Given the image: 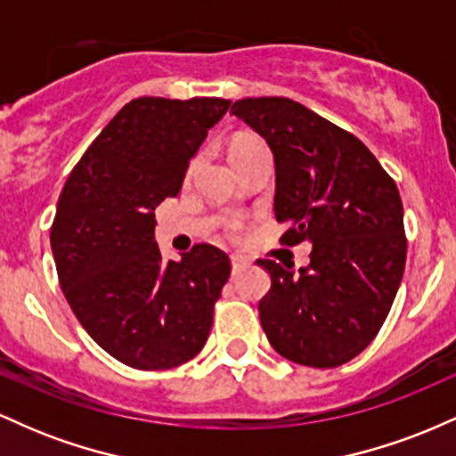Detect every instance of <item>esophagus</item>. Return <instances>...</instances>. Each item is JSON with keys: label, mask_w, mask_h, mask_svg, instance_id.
Returning a JSON list of instances; mask_svg holds the SVG:
<instances>
[{"label": "esophagus", "mask_w": 456, "mask_h": 456, "mask_svg": "<svg viewBox=\"0 0 456 456\" xmlns=\"http://www.w3.org/2000/svg\"><path fill=\"white\" fill-rule=\"evenodd\" d=\"M246 264H248V261L244 257H240V255H232V274L238 276L240 272L246 268Z\"/></svg>", "instance_id": "esophagus-1"}]
</instances>
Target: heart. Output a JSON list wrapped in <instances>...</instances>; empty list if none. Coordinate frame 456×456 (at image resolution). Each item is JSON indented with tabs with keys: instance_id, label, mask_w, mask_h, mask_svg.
Listing matches in <instances>:
<instances>
[{
	"instance_id": "obj_1",
	"label": "heart",
	"mask_w": 456,
	"mask_h": 456,
	"mask_svg": "<svg viewBox=\"0 0 456 456\" xmlns=\"http://www.w3.org/2000/svg\"><path fill=\"white\" fill-rule=\"evenodd\" d=\"M257 143H261V141L253 139V137H238V139H235L233 143H232V154H233V151L244 150V148H250V145H257ZM195 165H197V159H192L191 165H188V174H192V169H195ZM240 224H242V218L235 216V214H227V216H223V227L227 229V232H238Z\"/></svg>"
}]
</instances>
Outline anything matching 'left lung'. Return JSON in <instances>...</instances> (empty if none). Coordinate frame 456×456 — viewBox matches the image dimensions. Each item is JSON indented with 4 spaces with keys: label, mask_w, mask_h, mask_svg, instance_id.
<instances>
[{
    "label": "left lung",
    "mask_w": 456,
    "mask_h": 456,
    "mask_svg": "<svg viewBox=\"0 0 456 456\" xmlns=\"http://www.w3.org/2000/svg\"><path fill=\"white\" fill-rule=\"evenodd\" d=\"M232 113L274 154L281 242L313 244L300 272L259 259L272 279L259 302L265 337L291 362H349L378 337L405 270L399 188L362 141L305 104L244 98Z\"/></svg>",
    "instance_id": "1"
}]
</instances>
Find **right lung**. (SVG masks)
I'll list each match as a JSON object with an SVG mask.
<instances>
[{
    "label": "right lung",
    "mask_w": 456,
    "mask_h": 456,
    "mask_svg": "<svg viewBox=\"0 0 456 456\" xmlns=\"http://www.w3.org/2000/svg\"><path fill=\"white\" fill-rule=\"evenodd\" d=\"M232 101L134 98L119 109L68 175L51 224L57 276L78 323L107 354L165 370L201 352L232 264L195 244L165 261L154 210L175 197Z\"/></svg>",
    "instance_id": "obj_1"
}]
</instances>
